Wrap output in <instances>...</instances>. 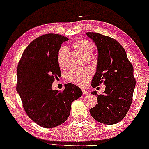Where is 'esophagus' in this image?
Wrapping results in <instances>:
<instances>
[{"mask_svg":"<svg viewBox=\"0 0 149 149\" xmlns=\"http://www.w3.org/2000/svg\"><path fill=\"white\" fill-rule=\"evenodd\" d=\"M82 92H83V95H84V96H88L90 94V93H89L88 92H87L86 90H83Z\"/></svg>","mask_w":149,"mask_h":149,"instance_id":"obj_1","label":"esophagus"}]
</instances>
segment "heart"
Wrapping results in <instances>:
<instances>
[{
	"label": "heart",
	"instance_id": "heart-1",
	"mask_svg": "<svg viewBox=\"0 0 149 149\" xmlns=\"http://www.w3.org/2000/svg\"><path fill=\"white\" fill-rule=\"evenodd\" d=\"M73 48L82 58L90 57L94 50L92 42L86 39L77 40L73 44ZM67 48L62 46L57 53V62L59 67L63 68L65 65V56L67 53ZM92 76V71L89 69L79 70H72L67 73V81L72 83L77 86H84L87 84Z\"/></svg>",
	"mask_w": 149,
	"mask_h": 149
}]
</instances>
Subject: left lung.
<instances>
[{
	"label": "left lung",
	"instance_id": "left-lung-1",
	"mask_svg": "<svg viewBox=\"0 0 149 149\" xmlns=\"http://www.w3.org/2000/svg\"><path fill=\"white\" fill-rule=\"evenodd\" d=\"M97 46L96 72L92 80L96 88L103 83L105 92L96 96L98 104L90 109L92 117L105 125L116 124L124 118L133 100L136 79L134 68L123 46L110 37L97 33H87Z\"/></svg>",
	"mask_w": 149,
	"mask_h": 149
}]
</instances>
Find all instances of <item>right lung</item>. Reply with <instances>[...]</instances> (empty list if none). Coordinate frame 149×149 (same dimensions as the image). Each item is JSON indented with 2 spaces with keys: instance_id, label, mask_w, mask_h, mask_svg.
Segmentation results:
<instances>
[{
  "instance_id": "1",
  "label": "right lung",
  "mask_w": 149,
  "mask_h": 149,
  "mask_svg": "<svg viewBox=\"0 0 149 149\" xmlns=\"http://www.w3.org/2000/svg\"><path fill=\"white\" fill-rule=\"evenodd\" d=\"M66 37L49 33L32 41L23 52L17 68L16 90L28 116L44 128H53L69 117L71 104L81 96L78 86L68 83L63 91L52 89L61 76L57 53Z\"/></svg>"
}]
</instances>
